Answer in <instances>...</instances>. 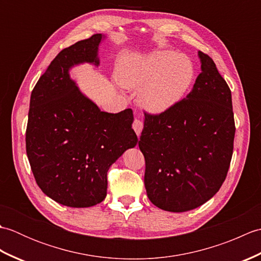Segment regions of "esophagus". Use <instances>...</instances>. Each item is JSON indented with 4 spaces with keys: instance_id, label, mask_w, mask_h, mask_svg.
<instances>
[{
    "instance_id": "esophagus-1",
    "label": "esophagus",
    "mask_w": 261,
    "mask_h": 261,
    "mask_svg": "<svg viewBox=\"0 0 261 261\" xmlns=\"http://www.w3.org/2000/svg\"><path fill=\"white\" fill-rule=\"evenodd\" d=\"M132 127H134V130L136 131L137 136L139 137V136H140V134H141V131H142V127H143L142 121H141V120H139V119H135L134 123H132Z\"/></svg>"
}]
</instances>
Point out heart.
I'll list each match as a JSON object with an SVG mask.
<instances>
[{"label": "heart", "mask_w": 261, "mask_h": 261, "mask_svg": "<svg viewBox=\"0 0 261 261\" xmlns=\"http://www.w3.org/2000/svg\"><path fill=\"white\" fill-rule=\"evenodd\" d=\"M194 67L184 55L157 51L147 57H125L118 80L127 88H142L141 103L151 112H163L178 102L190 87Z\"/></svg>", "instance_id": "1"}]
</instances>
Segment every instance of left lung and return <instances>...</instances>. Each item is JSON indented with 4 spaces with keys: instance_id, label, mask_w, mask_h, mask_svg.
I'll return each instance as SVG.
<instances>
[{
    "instance_id": "1",
    "label": "left lung",
    "mask_w": 261,
    "mask_h": 261,
    "mask_svg": "<svg viewBox=\"0 0 261 261\" xmlns=\"http://www.w3.org/2000/svg\"><path fill=\"white\" fill-rule=\"evenodd\" d=\"M192 91L158 114L146 112L139 148L145 187L157 207L185 212L213 197L230 167L236 124L229 85L208 55Z\"/></svg>"
}]
</instances>
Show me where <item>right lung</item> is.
<instances>
[{
	"label": "right lung",
	"instance_id": "right-lung-1",
	"mask_svg": "<svg viewBox=\"0 0 261 261\" xmlns=\"http://www.w3.org/2000/svg\"><path fill=\"white\" fill-rule=\"evenodd\" d=\"M102 37L96 33L63 49L30 97L25 149L33 176L47 196L70 207L101 203L111 165L138 142L131 109L102 112L69 79L71 66L99 64Z\"/></svg>",
	"mask_w": 261,
	"mask_h": 261
}]
</instances>
